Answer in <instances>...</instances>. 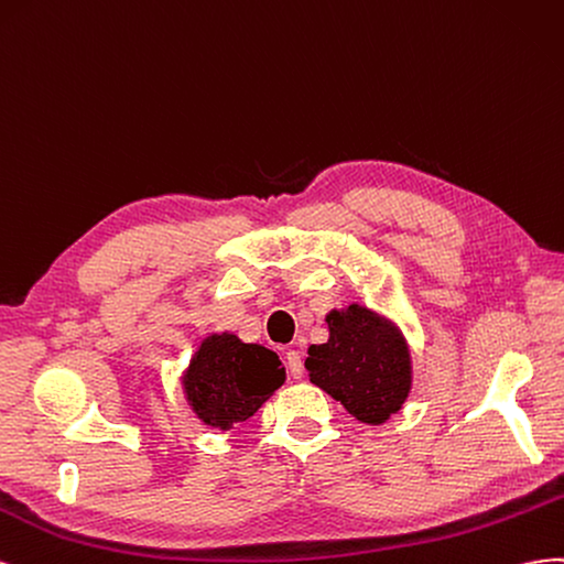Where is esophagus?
I'll return each instance as SVG.
<instances>
[{
  "label": "esophagus",
  "mask_w": 564,
  "mask_h": 564,
  "mask_svg": "<svg viewBox=\"0 0 564 564\" xmlns=\"http://www.w3.org/2000/svg\"><path fill=\"white\" fill-rule=\"evenodd\" d=\"M285 364H288V371L295 380H300L304 376V364H302V354L297 349H288L285 351Z\"/></svg>",
  "instance_id": "1"
}]
</instances>
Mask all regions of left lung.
<instances>
[{
    "label": "left lung",
    "instance_id": "obj_1",
    "mask_svg": "<svg viewBox=\"0 0 564 564\" xmlns=\"http://www.w3.org/2000/svg\"><path fill=\"white\" fill-rule=\"evenodd\" d=\"M328 340L312 345L304 368L310 380L366 425L390 421L411 392L413 364L394 321L364 304L326 314Z\"/></svg>",
    "mask_w": 564,
    "mask_h": 564
}]
</instances>
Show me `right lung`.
<instances>
[{"instance_id":"add662e5","label":"right lung","mask_w":564,"mask_h":564,"mask_svg":"<svg viewBox=\"0 0 564 564\" xmlns=\"http://www.w3.org/2000/svg\"><path fill=\"white\" fill-rule=\"evenodd\" d=\"M285 382L276 351L224 330L203 337L182 373V390L200 423L227 432L260 411Z\"/></svg>"}]
</instances>
